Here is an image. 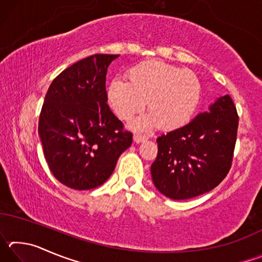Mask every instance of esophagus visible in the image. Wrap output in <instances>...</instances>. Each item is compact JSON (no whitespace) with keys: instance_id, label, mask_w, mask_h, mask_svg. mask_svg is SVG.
<instances>
[{"instance_id":"34e87169","label":"esophagus","mask_w":262,"mask_h":262,"mask_svg":"<svg viewBox=\"0 0 262 262\" xmlns=\"http://www.w3.org/2000/svg\"><path fill=\"white\" fill-rule=\"evenodd\" d=\"M145 140H148V136L142 135V134H135L134 135V142H135V143H141V142H143Z\"/></svg>"}]
</instances>
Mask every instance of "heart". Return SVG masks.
<instances>
[{"label": "heart", "mask_w": 262, "mask_h": 262, "mask_svg": "<svg viewBox=\"0 0 262 262\" xmlns=\"http://www.w3.org/2000/svg\"><path fill=\"white\" fill-rule=\"evenodd\" d=\"M129 82L114 78L107 99L123 120H130L145 107L148 114L132 122V128L147 130L158 126L174 130L193 117L201 98V83L196 75L159 60L144 61L128 73Z\"/></svg>", "instance_id": "b5f03b06"}]
</instances>
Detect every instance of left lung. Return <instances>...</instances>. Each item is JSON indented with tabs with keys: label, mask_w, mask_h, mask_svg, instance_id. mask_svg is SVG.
Here are the masks:
<instances>
[{
	"label": "left lung",
	"mask_w": 262,
	"mask_h": 262,
	"mask_svg": "<svg viewBox=\"0 0 262 262\" xmlns=\"http://www.w3.org/2000/svg\"><path fill=\"white\" fill-rule=\"evenodd\" d=\"M238 120L231 97L225 95L187 125L157 139L151 165L156 188L173 200H186L219 186L231 168Z\"/></svg>",
	"instance_id": "obj_1"
}]
</instances>
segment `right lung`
<instances>
[{
	"instance_id": "obj_1",
	"label": "right lung",
	"mask_w": 262,
	"mask_h": 262,
	"mask_svg": "<svg viewBox=\"0 0 262 262\" xmlns=\"http://www.w3.org/2000/svg\"><path fill=\"white\" fill-rule=\"evenodd\" d=\"M118 56L95 54L70 66L43 100L38 126L43 156L53 176L73 189L103 185L132 144L133 134L107 104L106 73Z\"/></svg>"
}]
</instances>
